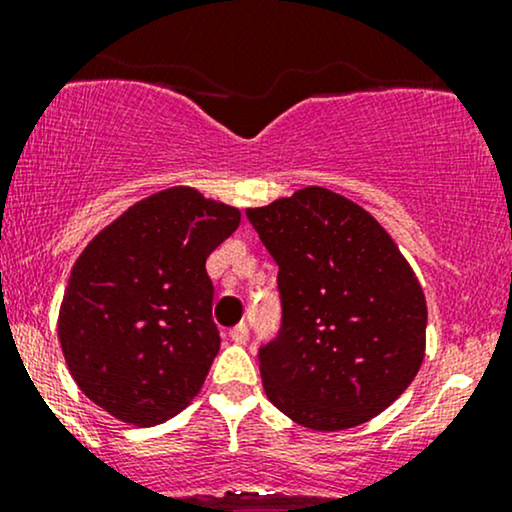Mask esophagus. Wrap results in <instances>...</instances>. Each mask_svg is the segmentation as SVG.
<instances>
[{
	"instance_id": "1",
	"label": "esophagus",
	"mask_w": 512,
	"mask_h": 512,
	"mask_svg": "<svg viewBox=\"0 0 512 512\" xmlns=\"http://www.w3.org/2000/svg\"><path fill=\"white\" fill-rule=\"evenodd\" d=\"M248 334H250L248 325H245V322H240V325H236L231 332H228V337H231V342L245 344V342H248Z\"/></svg>"
}]
</instances>
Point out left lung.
Returning <instances> with one entry per match:
<instances>
[{"label":"left lung","instance_id":"8db88e82","mask_svg":"<svg viewBox=\"0 0 512 512\" xmlns=\"http://www.w3.org/2000/svg\"><path fill=\"white\" fill-rule=\"evenodd\" d=\"M279 264L281 327L260 346L269 402L313 431H344L407 390L426 349V298L366 209L305 187L245 211Z\"/></svg>","mask_w":512,"mask_h":512}]
</instances>
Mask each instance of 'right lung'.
<instances>
[{
	"label": "right lung",
	"mask_w": 512,
	"mask_h": 512,
	"mask_svg": "<svg viewBox=\"0 0 512 512\" xmlns=\"http://www.w3.org/2000/svg\"><path fill=\"white\" fill-rule=\"evenodd\" d=\"M238 223L236 207L170 187L86 245L64 291L60 344L91 402L154 426L197 395L221 344L207 257Z\"/></svg>",
	"instance_id": "right-lung-1"
}]
</instances>
